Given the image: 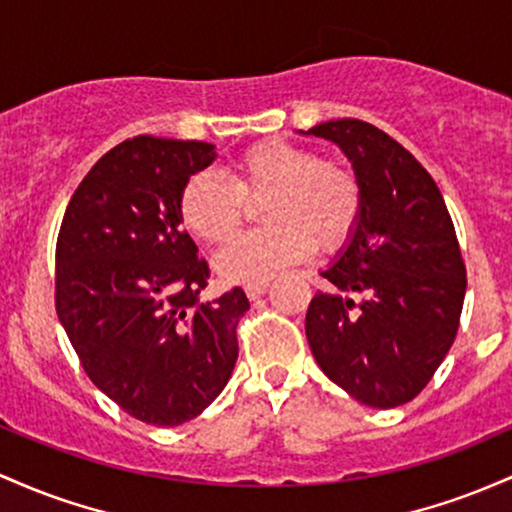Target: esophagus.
I'll return each instance as SVG.
<instances>
[{"label":"esophagus","instance_id":"1","mask_svg":"<svg viewBox=\"0 0 512 512\" xmlns=\"http://www.w3.org/2000/svg\"><path fill=\"white\" fill-rule=\"evenodd\" d=\"M266 290H268V280H263V283L246 285V295H249V300H258V297H261Z\"/></svg>","mask_w":512,"mask_h":512}]
</instances>
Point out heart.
<instances>
[{"label":"heart","mask_w":512,"mask_h":512,"mask_svg":"<svg viewBox=\"0 0 512 512\" xmlns=\"http://www.w3.org/2000/svg\"><path fill=\"white\" fill-rule=\"evenodd\" d=\"M261 203V222L222 249L215 268L222 280L254 285L302 258L333 251L358 227L363 191L355 171L341 159H317L312 149L287 140H263L232 159L227 183L195 174L183 186L179 215L193 237L225 244L244 220V203Z\"/></svg>","instance_id":"heart-1"}]
</instances>
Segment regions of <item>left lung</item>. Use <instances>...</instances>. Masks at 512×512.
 <instances>
[{"label":"left lung","instance_id":"left-lung-1","mask_svg":"<svg viewBox=\"0 0 512 512\" xmlns=\"http://www.w3.org/2000/svg\"><path fill=\"white\" fill-rule=\"evenodd\" d=\"M304 135L341 147L363 191L358 227L309 302L304 331L333 384L372 409L406 404L455 343L467 268L433 176L394 137L355 118Z\"/></svg>","mask_w":512,"mask_h":512}]
</instances>
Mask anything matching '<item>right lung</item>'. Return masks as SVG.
<instances>
[{
    "instance_id": "obj_1",
    "label": "right lung",
    "mask_w": 512,
    "mask_h": 512,
    "mask_svg": "<svg viewBox=\"0 0 512 512\" xmlns=\"http://www.w3.org/2000/svg\"><path fill=\"white\" fill-rule=\"evenodd\" d=\"M215 145L140 135L91 166L74 191L55 249V307L89 380L152 426L200 416L232 377L234 287L198 295L210 268L183 232L186 181L215 162Z\"/></svg>"
}]
</instances>
